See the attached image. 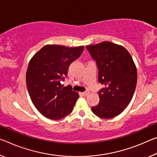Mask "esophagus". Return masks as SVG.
<instances>
[{
    "label": "esophagus",
    "mask_w": 157,
    "mask_h": 157,
    "mask_svg": "<svg viewBox=\"0 0 157 157\" xmlns=\"http://www.w3.org/2000/svg\"><path fill=\"white\" fill-rule=\"evenodd\" d=\"M89 94H90V92H89V91H84V92H83V93H82V95H83V96H88Z\"/></svg>",
    "instance_id": "1"
}]
</instances>
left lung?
<instances>
[{"mask_svg":"<svg viewBox=\"0 0 157 157\" xmlns=\"http://www.w3.org/2000/svg\"><path fill=\"white\" fill-rule=\"evenodd\" d=\"M96 61L98 82L105 86L98 92L100 101L91 108L99 117L119 115L130 103L137 83V69L125 47L108 41L86 46Z\"/></svg>","mask_w":157,"mask_h":157,"instance_id":"1","label":"left lung"}]
</instances>
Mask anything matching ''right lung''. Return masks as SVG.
I'll return each mask as SVG.
<instances>
[{
  "mask_svg": "<svg viewBox=\"0 0 157 157\" xmlns=\"http://www.w3.org/2000/svg\"><path fill=\"white\" fill-rule=\"evenodd\" d=\"M84 50V46L68 47L47 44L32 57L26 75V86L32 103L45 117L60 119L73 110L79 94L61 81L69 66Z\"/></svg>",
  "mask_w": 157,
  "mask_h": 157,
  "instance_id": "right-lung-1",
  "label": "right lung"
}]
</instances>
